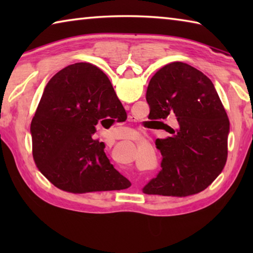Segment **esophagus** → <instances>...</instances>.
<instances>
[{"instance_id": "34e87169", "label": "esophagus", "mask_w": 253, "mask_h": 253, "mask_svg": "<svg viewBox=\"0 0 253 253\" xmlns=\"http://www.w3.org/2000/svg\"><path fill=\"white\" fill-rule=\"evenodd\" d=\"M135 135H139V134H137V132H135Z\"/></svg>"}]
</instances>
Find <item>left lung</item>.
Instances as JSON below:
<instances>
[{
    "instance_id": "1",
    "label": "left lung",
    "mask_w": 253,
    "mask_h": 253,
    "mask_svg": "<svg viewBox=\"0 0 253 253\" xmlns=\"http://www.w3.org/2000/svg\"><path fill=\"white\" fill-rule=\"evenodd\" d=\"M146 100L152 118L173 136L156 140L162 169L143 192L186 196L205 190L224 168L230 129L212 81L187 63L172 62L152 77ZM172 116L174 128L162 123Z\"/></svg>"
}]
</instances>
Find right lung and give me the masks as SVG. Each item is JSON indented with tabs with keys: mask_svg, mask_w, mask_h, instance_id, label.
I'll list each match as a JSON object with an SVG mask.
<instances>
[{
	"mask_svg": "<svg viewBox=\"0 0 253 253\" xmlns=\"http://www.w3.org/2000/svg\"><path fill=\"white\" fill-rule=\"evenodd\" d=\"M125 115L108 77L97 67L80 62L60 70L45 85L31 123L37 168L71 193L129 187L110 164L105 144L92 138L98 123Z\"/></svg>",
	"mask_w": 253,
	"mask_h": 253,
	"instance_id": "1",
	"label": "right lung"
}]
</instances>
